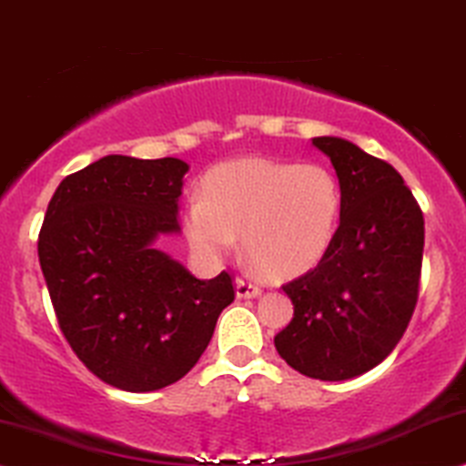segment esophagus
Returning <instances> with one entry per match:
<instances>
[{"label": "esophagus", "instance_id": "esophagus-1", "mask_svg": "<svg viewBox=\"0 0 466 466\" xmlns=\"http://www.w3.org/2000/svg\"><path fill=\"white\" fill-rule=\"evenodd\" d=\"M235 294H238V298H257L261 294V285H257L248 279L239 277L238 280H235Z\"/></svg>", "mask_w": 466, "mask_h": 466}]
</instances>
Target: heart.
I'll return each mask as SVG.
<instances>
[{
    "instance_id": "obj_1",
    "label": "heart",
    "mask_w": 466,
    "mask_h": 466,
    "mask_svg": "<svg viewBox=\"0 0 466 466\" xmlns=\"http://www.w3.org/2000/svg\"><path fill=\"white\" fill-rule=\"evenodd\" d=\"M341 187L321 164L248 157L205 175L200 197L183 209V233L203 261L218 263L242 235L246 257L268 277H294L330 248Z\"/></svg>"
}]
</instances>
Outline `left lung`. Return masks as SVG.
<instances>
[{
    "label": "left lung",
    "mask_w": 466,
    "mask_h": 466,
    "mask_svg": "<svg viewBox=\"0 0 466 466\" xmlns=\"http://www.w3.org/2000/svg\"><path fill=\"white\" fill-rule=\"evenodd\" d=\"M341 187V220L318 266L283 285L294 319L280 359L315 380H348L382 363L419 298L423 214L391 164L341 137H313Z\"/></svg>",
    "instance_id": "obj_1"
}]
</instances>
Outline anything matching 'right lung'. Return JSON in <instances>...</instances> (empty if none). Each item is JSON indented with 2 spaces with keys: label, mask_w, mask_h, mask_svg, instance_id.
<instances>
[{
  "label": "right lung",
  "mask_w": 466,
  "mask_h": 466,
  "mask_svg": "<svg viewBox=\"0 0 466 466\" xmlns=\"http://www.w3.org/2000/svg\"><path fill=\"white\" fill-rule=\"evenodd\" d=\"M175 157L107 155L62 179L38 233V261L62 335L103 382L131 393L181 380L209 346L233 279L198 280L153 246L179 231Z\"/></svg>",
  "instance_id": "1"
}]
</instances>
